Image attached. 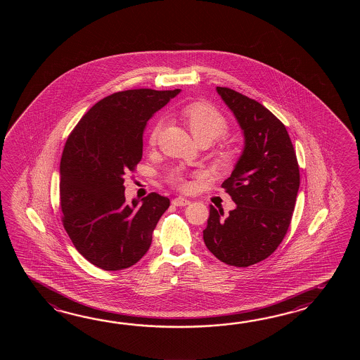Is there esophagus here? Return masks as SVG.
<instances>
[{
	"instance_id": "obj_1",
	"label": "esophagus",
	"mask_w": 360,
	"mask_h": 360,
	"mask_svg": "<svg viewBox=\"0 0 360 360\" xmlns=\"http://www.w3.org/2000/svg\"><path fill=\"white\" fill-rule=\"evenodd\" d=\"M191 203L189 199L183 198V197H177V198L172 199V205L177 207L188 206Z\"/></svg>"
}]
</instances>
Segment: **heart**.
<instances>
[{"label":"heart","mask_w":360,"mask_h":360,"mask_svg":"<svg viewBox=\"0 0 360 360\" xmlns=\"http://www.w3.org/2000/svg\"><path fill=\"white\" fill-rule=\"evenodd\" d=\"M180 117L191 131L193 138L195 139L199 144H211L216 139L220 138L229 130V122L225 118V115H222L217 108L205 101H195L185 105L180 110ZM162 126V120H157L153 123L148 136L149 146H153L157 144L161 135ZM236 158L237 154L230 148H222L216 153V162L222 167L233 166ZM191 175L200 176L198 172L191 174L186 169H174L167 174V181L180 189H188V177Z\"/></svg>","instance_id":"1"}]
</instances>
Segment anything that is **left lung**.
<instances>
[{
	"label": "left lung",
	"mask_w": 360,
	"mask_h": 360,
	"mask_svg": "<svg viewBox=\"0 0 360 360\" xmlns=\"http://www.w3.org/2000/svg\"><path fill=\"white\" fill-rule=\"evenodd\" d=\"M216 90L243 130L245 149L221 184L237 207L222 220L224 212L210 206L203 239L219 260L245 268L269 257L287 234L299 163L285 126L269 109L229 87Z\"/></svg>",
	"instance_id": "1"
}]
</instances>
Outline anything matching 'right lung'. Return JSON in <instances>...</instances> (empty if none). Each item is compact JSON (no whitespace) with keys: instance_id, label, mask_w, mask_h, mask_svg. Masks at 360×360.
Here are the masks:
<instances>
[{"instance_id":"1","label":"right lung","mask_w":360,"mask_h":360,"mask_svg":"<svg viewBox=\"0 0 360 360\" xmlns=\"http://www.w3.org/2000/svg\"><path fill=\"white\" fill-rule=\"evenodd\" d=\"M179 92H115L69 134L60 161L61 221L77 251L98 268L115 271L135 265L169 207V199L157 193L129 205L123 176L141 161L146 122Z\"/></svg>"}]
</instances>
